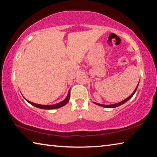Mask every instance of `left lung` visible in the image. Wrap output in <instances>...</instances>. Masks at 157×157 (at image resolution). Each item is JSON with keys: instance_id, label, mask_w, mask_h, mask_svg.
I'll use <instances>...</instances> for the list:
<instances>
[{"instance_id": "1", "label": "left lung", "mask_w": 157, "mask_h": 157, "mask_svg": "<svg viewBox=\"0 0 157 157\" xmlns=\"http://www.w3.org/2000/svg\"><path fill=\"white\" fill-rule=\"evenodd\" d=\"M138 85H139V84H138ZM138 85H137V86H136V89L134 90V91L132 93V94L130 95V96H129L128 98H126L125 100H123L122 101V102H118V103H117V104H114V105H102V104H98V103H95V104L96 105H100V106H102V107H106V108H114V107H118V106H120V105H123V104H124V102H126L127 101H128L130 98H131L133 95H134V94H135V92H136V89H137V87H138Z\"/></svg>"}]
</instances>
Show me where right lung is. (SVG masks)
Returning <instances> with one entry per match:
<instances>
[{
  "label": "right lung",
  "instance_id": "obj_1",
  "mask_svg": "<svg viewBox=\"0 0 157 157\" xmlns=\"http://www.w3.org/2000/svg\"><path fill=\"white\" fill-rule=\"evenodd\" d=\"M71 90V89H70ZM69 99H70V91H68V94L67 97H66V99L64 100H63L62 102H61L59 103H57L56 105H38V104H35V103L31 102L30 101L27 100L28 102L31 104L32 105L34 106V107L40 108V109H57L59 107H62L63 106H64L65 105H66L68 102Z\"/></svg>",
  "mask_w": 157,
  "mask_h": 157
}]
</instances>
